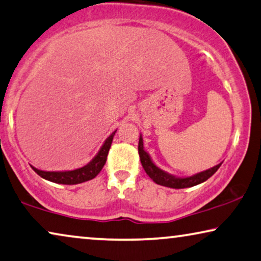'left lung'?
Instances as JSON below:
<instances>
[{"instance_id":"8db88e82","label":"left lung","mask_w":261,"mask_h":261,"mask_svg":"<svg viewBox=\"0 0 261 261\" xmlns=\"http://www.w3.org/2000/svg\"><path fill=\"white\" fill-rule=\"evenodd\" d=\"M138 149H139L140 160H141V165L143 169H145V172L147 173V175H148L155 184L161 185V186H165V187H169V188H187V187H193L195 185L201 184L203 181L208 179V177L212 176L222 164L221 162V164L214 166L212 168L206 169V171L203 172L196 173L194 175L180 177L162 171L161 168H159L158 166L154 164L152 159L149 156V154L146 152L145 148H143V140H142L141 134H140Z\"/></svg>"}]
</instances>
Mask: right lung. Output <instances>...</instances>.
I'll return each instance as SVG.
<instances>
[{
  "label": "right lung",
  "instance_id": "obj_1",
  "mask_svg": "<svg viewBox=\"0 0 261 261\" xmlns=\"http://www.w3.org/2000/svg\"><path fill=\"white\" fill-rule=\"evenodd\" d=\"M115 132L116 130L113 132V133L105 140L103 145L101 146V148L99 152H97L96 155L94 156L88 164L85 165L84 167L73 169V171H60V172L41 171V169H37L34 167V166H32V168L41 177H43V179L51 181V182H55V184L76 185V184L86 182V181L88 180H92L99 174L101 169L103 168L106 160H107L109 148H111L113 138H114L115 135Z\"/></svg>",
  "mask_w": 261,
  "mask_h": 261
}]
</instances>
